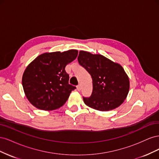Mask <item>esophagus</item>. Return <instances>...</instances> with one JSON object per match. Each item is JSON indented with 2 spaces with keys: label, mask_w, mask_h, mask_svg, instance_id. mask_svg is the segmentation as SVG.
Instances as JSON below:
<instances>
[{
  "label": "esophagus",
  "mask_w": 159,
  "mask_h": 159,
  "mask_svg": "<svg viewBox=\"0 0 159 159\" xmlns=\"http://www.w3.org/2000/svg\"><path fill=\"white\" fill-rule=\"evenodd\" d=\"M77 89H78V91H80L81 90V85H78V86H77Z\"/></svg>",
  "instance_id": "obj_1"
}]
</instances>
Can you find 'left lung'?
Wrapping results in <instances>:
<instances>
[{
    "mask_svg": "<svg viewBox=\"0 0 159 159\" xmlns=\"http://www.w3.org/2000/svg\"><path fill=\"white\" fill-rule=\"evenodd\" d=\"M78 60L92 78V93L89 98H83L86 105L107 111L123 103L129 93V80L121 65L102 55L82 50Z\"/></svg>",
    "mask_w": 159,
    "mask_h": 159,
    "instance_id": "obj_1",
    "label": "left lung"
}]
</instances>
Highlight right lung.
Here are the masks:
<instances>
[{"label": "right lung", "mask_w": 159, "mask_h": 159, "mask_svg": "<svg viewBox=\"0 0 159 159\" xmlns=\"http://www.w3.org/2000/svg\"><path fill=\"white\" fill-rule=\"evenodd\" d=\"M78 54L77 50L44 53L27 66L22 83L27 99L36 108L51 111L61 107L76 88L69 84L66 66Z\"/></svg>", "instance_id": "1"}]
</instances>
